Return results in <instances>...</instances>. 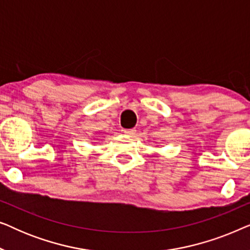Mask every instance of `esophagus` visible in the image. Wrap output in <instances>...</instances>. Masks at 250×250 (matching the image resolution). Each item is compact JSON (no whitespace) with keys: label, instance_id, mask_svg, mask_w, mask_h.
I'll list each match as a JSON object with an SVG mask.
<instances>
[{"label":"esophagus","instance_id":"1","mask_svg":"<svg viewBox=\"0 0 250 250\" xmlns=\"http://www.w3.org/2000/svg\"><path fill=\"white\" fill-rule=\"evenodd\" d=\"M124 133L127 136H129V138H133V136L135 135V133H136V129H134V128H129V129H124Z\"/></svg>","mask_w":250,"mask_h":250}]
</instances>
